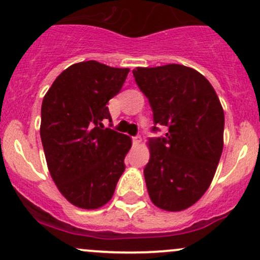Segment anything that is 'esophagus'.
I'll list each match as a JSON object with an SVG mask.
<instances>
[{
	"label": "esophagus",
	"instance_id": "34e87169",
	"mask_svg": "<svg viewBox=\"0 0 260 260\" xmlns=\"http://www.w3.org/2000/svg\"><path fill=\"white\" fill-rule=\"evenodd\" d=\"M141 141H142V138H141V136H133V137H132L133 146H138V145H140Z\"/></svg>",
	"mask_w": 260,
	"mask_h": 260
}]
</instances>
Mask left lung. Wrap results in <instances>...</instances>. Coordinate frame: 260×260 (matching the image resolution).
Masks as SVG:
<instances>
[{
    "label": "left lung",
    "mask_w": 260,
    "mask_h": 260,
    "mask_svg": "<svg viewBox=\"0 0 260 260\" xmlns=\"http://www.w3.org/2000/svg\"><path fill=\"white\" fill-rule=\"evenodd\" d=\"M133 77L153 112L149 161L143 174L152 203L166 211L190 208L214 179L224 146V111L214 88L192 68H137Z\"/></svg>",
    "instance_id": "left-lung-1"
}]
</instances>
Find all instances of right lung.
Segmentation results:
<instances>
[{
	"label": "right lung",
	"instance_id": "add662e5",
	"mask_svg": "<svg viewBox=\"0 0 260 260\" xmlns=\"http://www.w3.org/2000/svg\"><path fill=\"white\" fill-rule=\"evenodd\" d=\"M129 69L94 60L65 69L41 106L40 136L50 175L65 199L81 209H98L113 196L132 146L128 136L104 128L107 107Z\"/></svg>",
	"mask_w": 260,
	"mask_h": 260
}]
</instances>
